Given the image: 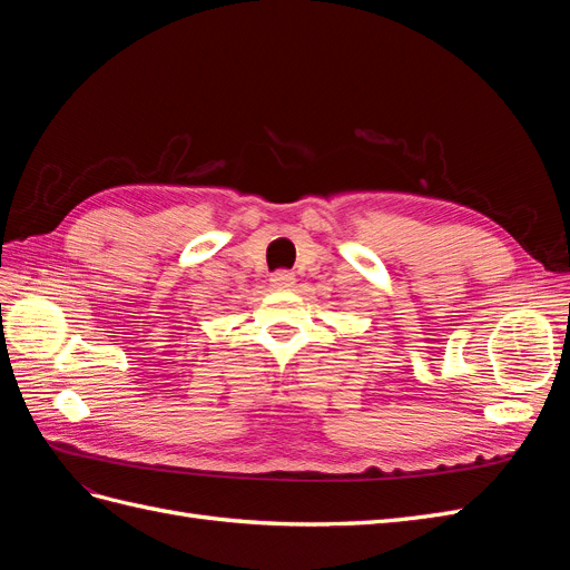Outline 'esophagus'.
<instances>
[{"label": "esophagus", "instance_id": "obj_1", "mask_svg": "<svg viewBox=\"0 0 570 570\" xmlns=\"http://www.w3.org/2000/svg\"><path fill=\"white\" fill-rule=\"evenodd\" d=\"M271 285H273L275 289H292V287L297 285V278H295V273L278 271V273L271 275Z\"/></svg>", "mask_w": 570, "mask_h": 570}]
</instances>
